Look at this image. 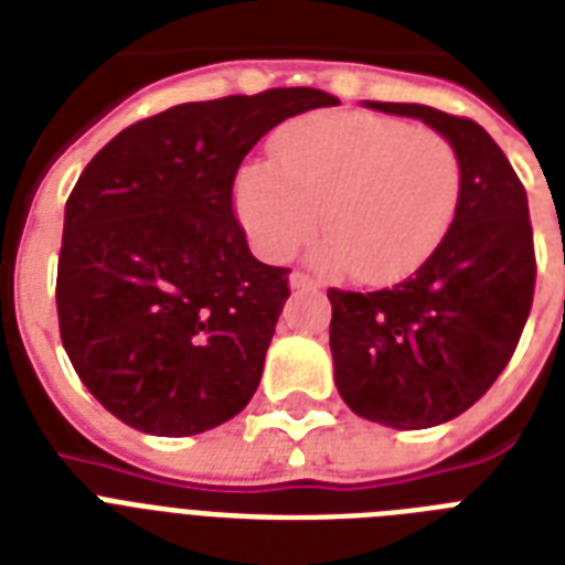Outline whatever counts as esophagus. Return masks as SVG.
<instances>
[{"instance_id": "obj_1", "label": "esophagus", "mask_w": 565, "mask_h": 565, "mask_svg": "<svg viewBox=\"0 0 565 565\" xmlns=\"http://www.w3.org/2000/svg\"><path fill=\"white\" fill-rule=\"evenodd\" d=\"M291 288H318V279L303 274V270H291V277H288Z\"/></svg>"}]
</instances>
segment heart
<instances>
[{
	"label": "heart",
	"instance_id": "heart-1",
	"mask_svg": "<svg viewBox=\"0 0 565 565\" xmlns=\"http://www.w3.org/2000/svg\"><path fill=\"white\" fill-rule=\"evenodd\" d=\"M274 157L242 166L233 183L238 224L265 259L295 256L323 224L320 265L394 282L435 254L461 206L452 139L376 113L295 119L274 137Z\"/></svg>",
	"mask_w": 565,
	"mask_h": 565
}]
</instances>
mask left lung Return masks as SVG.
I'll return each mask as SVG.
<instances>
[{
  "label": "left lung",
  "mask_w": 565,
  "mask_h": 565,
  "mask_svg": "<svg viewBox=\"0 0 565 565\" xmlns=\"http://www.w3.org/2000/svg\"><path fill=\"white\" fill-rule=\"evenodd\" d=\"M426 121L463 162L461 206L435 254L382 291L329 288L335 385L364 419L428 428L458 417L508 367L534 303V230L522 180L478 121L426 104L367 102Z\"/></svg>",
  "instance_id": "left-lung-1"
}]
</instances>
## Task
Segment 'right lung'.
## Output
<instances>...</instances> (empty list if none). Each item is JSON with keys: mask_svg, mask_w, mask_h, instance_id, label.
I'll list each match as a JSON object with an SVG mask.
<instances>
[{"mask_svg": "<svg viewBox=\"0 0 565 565\" xmlns=\"http://www.w3.org/2000/svg\"><path fill=\"white\" fill-rule=\"evenodd\" d=\"M335 96L311 87L189 102L113 137L63 215L57 323L72 367L113 417L201 435L250 403L288 268L256 259L233 180L279 121Z\"/></svg>", "mask_w": 565, "mask_h": 565, "instance_id": "1", "label": "right lung"}]
</instances>
